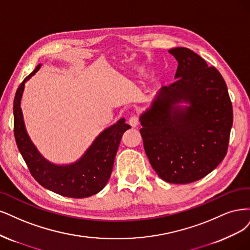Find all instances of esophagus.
I'll list each match as a JSON object with an SVG mask.
<instances>
[{"label":"esophagus","instance_id":"esophagus-1","mask_svg":"<svg viewBox=\"0 0 250 250\" xmlns=\"http://www.w3.org/2000/svg\"><path fill=\"white\" fill-rule=\"evenodd\" d=\"M128 124L132 127H137L139 125V119L137 116H132L130 119H128Z\"/></svg>","mask_w":250,"mask_h":250}]
</instances>
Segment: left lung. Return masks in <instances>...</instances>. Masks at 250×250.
<instances>
[{
  "label": "left lung",
  "mask_w": 250,
  "mask_h": 250,
  "mask_svg": "<svg viewBox=\"0 0 250 250\" xmlns=\"http://www.w3.org/2000/svg\"><path fill=\"white\" fill-rule=\"evenodd\" d=\"M178 61L174 79L142 111L146 154L161 179L188 184L205 178L227 155L232 107L220 72L186 47L168 51Z\"/></svg>",
  "instance_id": "obj_1"
}]
</instances>
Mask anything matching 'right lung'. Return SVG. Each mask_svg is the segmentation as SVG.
Returning <instances> with one entry per match:
<instances>
[{
    "label": "right lung",
    "mask_w": 250,
    "mask_h": 250,
    "mask_svg": "<svg viewBox=\"0 0 250 250\" xmlns=\"http://www.w3.org/2000/svg\"><path fill=\"white\" fill-rule=\"evenodd\" d=\"M42 67L36 68L23 80L13 102L14 137L19 150L33 178L47 190L72 198L96 194L106 186L113 169L114 159L123 134L131 126L125 118L104 128L86 149L83 156L69 164H55L40 154L26 130L21 108L25 84Z\"/></svg>",
    "instance_id": "obj_1"
}]
</instances>
